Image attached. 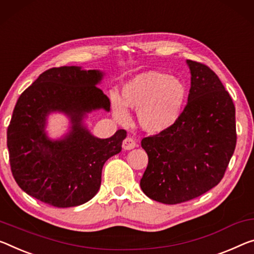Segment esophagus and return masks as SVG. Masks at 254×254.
Segmentation results:
<instances>
[{"label":"esophagus","mask_w":254,"mask_h":254,"mask_svg":"<svg viewBox=\"0 0 254 254\" xmlns=\"http://www.w3.org/2000/svg\"><path fill=\"white\" fill-rule=\"evenodd\" d=\"M135 145H136L135 140L132 139L131 137L125 138V140L123 142V149L124 150H131V149H134Z\"/></svg>","instance_id":"34e87169"}]
</instances>
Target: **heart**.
<instances>
[{
  "label": "heart",
  "mask_w": 254,
  "mask_h": 254,
  "mask_svg": "<svg viewBox=\"0 0 254 254\" xmlns=\"http://www.w3.org/2000/svg\"><path fill=\"white\" fill-rule=\"evenodd\" d=\"M187 95V86L181 78L150 70L124 84L122 101L111 97L112 114L117 120L125 122L128 117L125 107L136 110L138 126L150 134H160L181 118Z\"/></svg>",
  "instance_id": "obj_1"
}]
</instances>
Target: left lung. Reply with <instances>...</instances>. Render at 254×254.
I'll return each instance as SVG.
<instances>
[{
  "mask_svg": "<svg viewBox=\"0 0 254 254\" xmlns=\"http://www.w3.org/2000/svg\"><path fill=\"white\" fill-rule=\"evenodd\" d=\"M186 64L190 88L181 118L140 143L149 157L140 189L165 204L190 201L219 184L236 146L231 95L209 67L190 60Z\"/></svg>",
  "mask_w": 254,
  "mask_h": 254,
  "instance_id": "1",
  "label": "left lung"
}]
</instances>
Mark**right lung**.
I'll return each mask as SVG.
<instances>
[{
    "instance_id": "obj_1",
    "label": "right lung",
    "mask_w": 254,
    "mask_h": 254,
    "mask_svg": "<svg viewBox=\"0 0 254 254\" xmlns=\"http://www.w3.org/2000/svg\"><path fill=\"white\" fill-rule=\"evenodd\" d=\"M103 76L77 65L51 68L19 96L6 143L11 171L23 192L57 208L84 204L99 192L105 161L122 151L127 136L120 129L99 138L85 125L92 111H110L108 96L96 86ZM52 113H64L70 124L58 140L46 132Z\"/></svg>"
}]
</instances>
